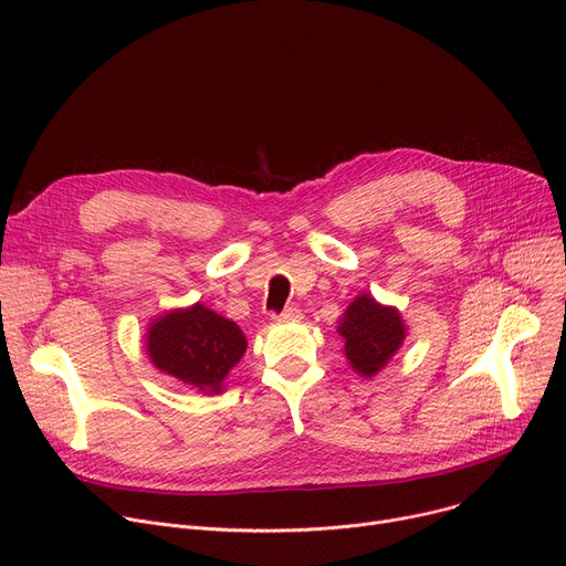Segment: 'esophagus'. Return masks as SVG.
I'll return each instance as SVG.
<instances>
[{
	"mask_svg": "<svg viewBox=\"0 0 566 566\" xmlns=\"http://www.w3.org/2000/svg\"><path fill=\"white\" fill-rule=\"evenodd\" d=\"M275 321H280V323H295V321H301L303 318V314H301V310H295V307H289V310H284L282 314H277V316H273Z\"/></svg>",
	"mask_w": 566,
	"mask_h": 566,
	"instance_id": "esophagus-1",
	"label": "esophagus"
}]
</instances>
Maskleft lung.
Returning a JSON list of instances; mask_svg holds the SVG:
<instances>
[{"instance_id": "obj_1", "label": "left lung", "mask_w": 566, "mask_h": 566, "mask_svg": "<svg viewBox=\"0 0 566 566\" xmlns=\"http://www.w3.org/2000/svg\"><path fill=\"white\" fill-rule=\"evenodd\" d=\"M337 333L350 369L371 378L395 358L408 328L397 307L380 305L371 293L363 291L342 314Z\"/></svg>"}]
</instances>
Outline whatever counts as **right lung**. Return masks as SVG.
<instances>
[{"mask_svg":"<svg viewBox=\"0 0 566 566\" xmlns=\"http://www.w3.org/2000/svg\"><path fill=\"white\" fill-rule=\"evenodd\" d=\"M144 346L163 374L201 395H220L229 371L248 348L243 331L231 318L201 303L176 307L148 323Z\"/></svg>","mask_w":566,"mask_h":566,"instance_id":"obj_1","label":"right lung"}]
</instances>
